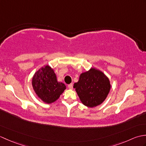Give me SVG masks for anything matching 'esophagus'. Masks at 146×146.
<instances>
[{
  "instance_id": "34e87169",
  "label": "esophagus",
  "mask_w": 146,
  "mask_h": 146,
  "mask_svg": "<svg viewBox=\"0 0 146 146\" xmlns=\"http://www.w3.org/2000/svg\"><path fill=\"white\" fill-rule=\"evenodd\" d=\"M68 88H69L70 89H73V84L72 83H71V84H69L68 85Z\"/></svg>"
}]
</instances>
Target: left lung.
<instances>
[{"mask_svg":"<svg viewBox=\"0 0 146 146\" xmlns=\"http://www.w3.org/2000/svg\"><path fill=\"white\" fill-rule=\"evenodd\" d=\"M73 88L82 103L92 108L105 101L109 94L111 85L109 78L102 71L91 68L80 74L78 81L74 83Z\"/></svg>","mask_w":146,"mask_h":146,"instance_id":"left-lung-1","label":"left lung"}]
</instances>
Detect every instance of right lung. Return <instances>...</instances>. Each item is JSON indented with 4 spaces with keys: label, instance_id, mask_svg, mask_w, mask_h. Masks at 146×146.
I'll return each instance as SVG.
<instances>
[{
    "label": "right lung",
    "instance_id": "obj_1",
    "mask_svg": "<svg viewBox=\"0 0 146 146\" xmlns=\"http://www.w3.org/2000/svg\"><path fill=\"white\" fill-rule=\"evenodd\" d=\"M32 86L35 94L44 103L50 104L56 101L66 86L58 82L54 70L44 65L34 74Z\"/></svg>",
    "mask_w": 146,
    "mask_h": 146
}]
</instances>
